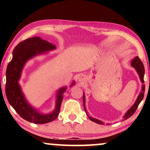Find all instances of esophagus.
<instances>
[{"instance_id":"esophagus-1","label":"esophagus","mask_w":150,"mask_h":150,"mask_svg":"<svg viewBox=\"0 0 150 150\" xmlns=\"http://www.w3.org/2000/svg\"><path fill=\"white\" fill-rule=\"evenodd\" d=\"M78 80H79V81H83L84 80H85V76L83 75L79 76L78 77Z\"/></svg>"}]
</instances>
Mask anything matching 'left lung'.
Masks as SVG:
<instances>
[{
    "mask_svg": "<svg viewBox=\"0 0 150 150\" xmlns=\"http://www.w3.org/2000/svg\"><path fill=\"white\" fill-rule=\"evenodd\" d=\"M131 65H132L133 67H134V68L136 69L137 73H138V74L139 76V78H140L141 83H144V79H144L145 69H144V66H143L142 61L140 60V59H139L138 57H136L132 61V62H131ZM144 93H145V85H143H143H142V89H141V93H139V95L138 96V98H137V99L136 100V102H135V103L133 104L132 107H131L130 109H129L128 111L126 112V113L124 115V120H127V119L130 118V117L134 113L135 111H136L137 107H138L139 104H140V102L142 101V100L143 99V97H144ZM83 100L84 108H85L86 113H87V110H86V108H85V95H84V93H83ZM88 117H89V116H88ZM89 118L90 119V120L93 121V122L97 123V124H104L103 122H102V121L98 120H97V119L91 117H89Z\"/></svg>",
    "mask_w": 150,
    "mask_h": 150,
    "instance_id": "1",
    "label": "left lung"
}]
</instances>
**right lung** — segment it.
<instances>
[{
	"label": "right lung",
	"instance_id": "obj_1",
	"mask_svg": "<svg viewBox=\"0 0 150 150\" xmlns=\"http://www.w3.org/2000/svg\"><path fill=\"white\" fill-rule=\"evenodd\" d=\"M56 46L39 37L28 38L20 42L13 50V57L7 65L6 71L5 93L9 103L24 120L34 124H44L52 122L59 115L63 95L66 87L61 88L57 93L56 107L49 114H42L26 101L18 81L26 61L35 56L47 51L54 50ZM74 81L71 87L74 85Z\"/></svg>",
	"mask_w": 150,
	"mask_h": 150
}]
</instances>
